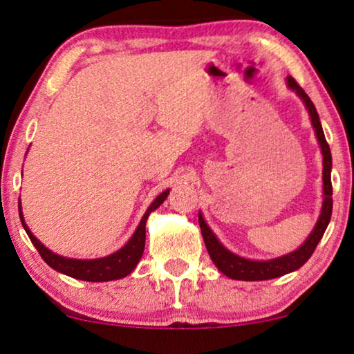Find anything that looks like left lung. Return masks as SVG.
I'll return each mask as SVG.
<instances>
[{"mask_svg":"<svg viewBox=\"0 0 354 354\" xmlns=\"http://www.w3.org/2000/svg\"><path fill=\"white\" fill-rule=\"evenodd\" d=\"M288 86L292 90L297 91V95L304 101L306 104L308 113L311 115L313 127L316 130L317 140L321 143L322 156H324V171H322V180H324V203H322V211L321 216H319V221L311 235L308 236V240L299 246L298 250H295L293 253L285 254L282 258L270 259V261H251L240 258L234 253H230L229 250H225L224 246L219 243V240L216 239V235L212 234L209 227L206 225L203 216H198L200 219V227L203 239H205V245L207 253H209L212 263L216 264V268L221 270L222 274H225L227 277L235 279V280H269L280 277V275H285L288 272H293L301 268V266L306 263V261L311 258V254L316 250L319 241H321L324 232H326L328 222H330L332 216V180H330V171H332V154L330 148H328V143L326 140V135H324L321 120H319L317 111L314 108L313 101L309 96L304 93V90L297 84V80L293 77H288L287 79Z\"/></svg>","mask_w":354,"mask_h":354,"instance_id":"8db88e82","label":"left lung"}]
</instances>
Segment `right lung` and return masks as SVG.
<instances>
[{"label": "right lung", "instance_id": "add662e5", "mask_svg": "<svg viewBox=\"0 0 354 354\" xmlns=\"http://www.w3.org/2000/svg\"><path fill=\"white\" fill-rule=\"evenodd\" d=\"M169 195V190L162 192L156 200L151 203V206L148 207L145 216L142 217V222L135 230L127 243L115 253L106 256V258L100 259H69L64 256L55 254L53 251L45 248L40 241H38L24 221L21 207H19V216H21V222L26 229L28 239L33 243V246L38 250V253L43 258V261L53 268L57 272H62L69 277L86 280V282H108V280H118L122 279L125 275H129L132 270L137 268L140 258H142L143 250H145V235H147V219L149 212H153L156 207L162 205V201L166 200ZM21 205V203H19Z\"/></svg>", "mask_w": 354, "mask_h": 354}]
</instances>
